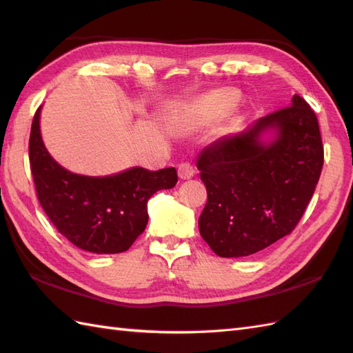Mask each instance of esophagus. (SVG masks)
<instances>
[{
  "label": "esophagus",
  "mask_w": 353,
  "mask_h": 353,
  "mask_svg": "<svg viewBox=\"0 0 353 353\" xmlns=\"http://www.w3.org/2000/svg\"><path fill=\"white\" fill-rule=\"evenodd\" d=\"M177 172H179V177H181L182 181H188V179L194 177V174H196V170L192 168L191 163L183 162V163L179 165Z\"/></svg>",
  "instance_id": "obj_1"
}]
</instances>
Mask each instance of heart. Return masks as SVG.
<instances>
[{
	"instance_id": "obj_1",
	"label": "heart",
	"mask_w": 353,
	"mask_h": 353,
	"mask_svg": "<svg viewBox=\"0 0 353 353\" xmlns=\"http://www.w3.org/2000/svg\"><path fill=\"white\" fill-rule=\"evenodd\" d=\"M238 100L239 94L235 89H215V91L208 92L201 95L200 99L194 100L186 108V112H188L190 118H192L196 123L208 124L230 114L235 109Z\"/></svg>"
}]
</instances>
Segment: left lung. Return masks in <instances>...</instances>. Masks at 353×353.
<instances>
[{
	"instance_id": "obj_1",
	"label": "left lung",
	"mask_w": 353,
	"mask_h": 353,
	"mask_svg": "<svg viewBox=\"0 0 353 353\" xmlns=\"http://www.w3.org/2000/svg\"><path fill=\"white\" fill-rule=\"evenodd\" d=\"M196 163L208 191L201 238L221 258L250 256L291 234L310 203L323 167L317 117L296 94L205 147Z\"/></svg>"
}]
</instances>
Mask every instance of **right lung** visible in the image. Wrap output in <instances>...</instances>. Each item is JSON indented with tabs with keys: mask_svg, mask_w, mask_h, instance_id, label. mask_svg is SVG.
Returning <instances> with one entry per match:
<instances>
[{
	"mask_svg": "<svg viewBox=\"0 0 353 353\" xmlns=\"http://www.w3.org/2000/svg\"><path fill=\"white\" fill-rule=\"evenodd\" d=\"M41 110L42 106L33 118L28 156L45 214L81 250L97 254L125 252L147 226L150 197L176 186V168L132 167L109 176L76 174L56 162L45 147Z\"/></svg>",
	"mask_w": 353,
	"mask_h": 353,
	"instance_id": "obj_1",
	"label": "right lung"
}]
</instances>
